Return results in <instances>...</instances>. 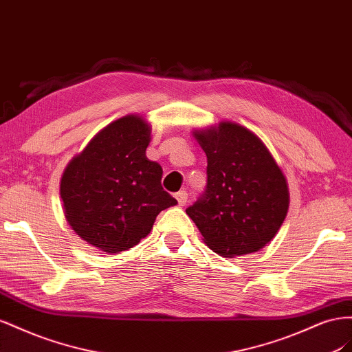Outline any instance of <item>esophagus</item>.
I'll use <instances>...</instances> for the list:
<instances>
[{"label":"esophagus","mask_w":352,"mask_h":352,"mask_svg":"<svg viewBox=\"0 0 352 352\" xmlns=\"http://www.w3.org/2000/svg\"><path fill=\"white\" fill-rule=\"evenodd\" d=\"M187 197H188V195H187V192H184V190L175 193V199H177V202H178L179 206H184L187 204Z\"/></svg>","instance_id":"obj_1"}]
</instances>
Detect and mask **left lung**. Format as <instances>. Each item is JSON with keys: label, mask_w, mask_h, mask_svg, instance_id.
<instances>
[{"label": "left lung", "mask_w": 352, "mask_h": 352, "mask_svg": "<svg viewBox=\"0 0 352 352\" xmlns=\"http://www.w3.org/2000/svg\"><path fill=\"white\" fill-rule=\"evenodd\" d=\"M206 155V187L186 209L205 243L233 258L252 254L276 236L287 214L286 178L248 128L221 122L196 131Z\"/></svg>", "instance_id": "1"}]
</instances>
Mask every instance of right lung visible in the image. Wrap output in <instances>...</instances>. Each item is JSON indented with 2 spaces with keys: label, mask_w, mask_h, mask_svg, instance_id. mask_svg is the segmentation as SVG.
<instances>
[{
  "label": "right lung",
  "mask_w": 352,
  "mask_h": 352,
  "mask_svg": "<svg viewBox=\"0 0 352 352\" xmlns=\"http://www.w3.org/2000/svg\"><path fill=\"white\" fill-rule=\"evenodd\" d=\"M150 126L128 115L102 129L65 169L60 196L74 232L107 254L135 246L160 210L177 205L162 168L146 157Z\"/></svg>",
  "instance_id": "1"
}]
</instances>
